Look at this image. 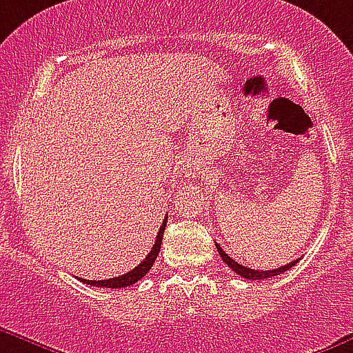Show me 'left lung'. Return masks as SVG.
Segmentation results:
<instances>
[{
  "instance_id": "8db88e82",
  "label": "left lung",
  "mask_w": 353,
  "mask_h": 353,
  "mask_svg": "<svg viewBox=\"0 0 353 353\" xmlns=\"http://www.w3.org/2000/svg\"><path fill=\"white\" fill-rule=\"evenodd\" d=\"M216 250H218V253H220V256H221V259H223V262L227 263V265L232 269V271L237 272V274H239L241 278H246V279H268V278H272V276H278V274H281V272L288 271V269L294 268L295 263H297V260H294V262L287 263V265H281V268H278V269H272V271H256V269L244 268V265L237 263L236 260H232L230 256H228L227 253H225L223 250H221V246L218 243H216Z\"/></svg>"
}]
</instances>
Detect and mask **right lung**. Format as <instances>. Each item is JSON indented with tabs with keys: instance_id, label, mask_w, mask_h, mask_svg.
Returning <instances> with one entry per match:
<instances>
[{
	"instance_id": "obj_1",
	"label": "right lung",
	"mask_w": 353,
	"mask_h": 353,
	"mask_svg": "<svg viewBox=\"0 0 353 353\" xmlns=\"http://www.w3.org/2000/svg\"><path fill=\"white\" fill-rule=\"evenodd\" d=\"M165 225H167V216H165L163 223H161L160 230H158L157 241H154L153 248H151V252L148 253V256H145V259L142 260L141 263H139L137 268L132 269V271L126 272V274L116 276V278H109V279H100V281H97V279H82L81 278L82 283L93 285V287H103V288H123V287H130V285L137 283L139 279L144 278V276L148 274L149 269L153 268L154 260H157L158 253H160L161 239H163V232H165Z\"/></svg>"
}]
</instances>
